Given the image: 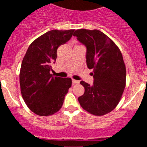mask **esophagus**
Masks as SVG:
<instances>
[{"instance_id": "1", "label": "esophagus", "mask_w": 147, "mask_h": 147, "mask_svg": "<svg viewBox=\"0 0 147 147\" xmlns=\"http://www.w3.org/2000/svg\"><path fill=\"white\" fill-rule=\"evenodd\" d=\"M80 83V81L79 80H74V79H72V83L73 84H78V83Z\"/></svg>"}]
</instances>
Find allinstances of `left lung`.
Wrapping results in <instances>:
<instances>
[{
  "label": "left lung",
  "mask_w": 147,
  "mask_h": 147,
  "mask_svg": "<svg viewBox=\"0 0 147 147\" xmlns=\"http://www.w3.org/2000/svg\"><path fill=\"white\" fill-rule=\"evenodd\" d=\"M86 47V63L92 69L94 84L84 81L83 95L78 98L80 106L89 113L101 116L113 110L125 87L126 69L119 48L98 30L80 29L73 34Z\"/></svg>",
  "instance_id": "8db88e82"
}]
</instances>
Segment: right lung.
<instances>
[{"instance_id":"obj_1","label":"right lung","mask_w":147,"mask_h":147,"mask_svg":"<svg viewBox=\"0 0 147 147\" xmlns=\"http://www.w3.org/2000/svg\"><path fill=\"white\" fill-rule=\"evenodd\" d=\"M75 30H53L30 44L22 62L20 73L21 94L29 109L40 116H49L62 107L72 86L69 78L50 73L56 61L57 49L69 40Z\"/></svg>"}]
</instances>
